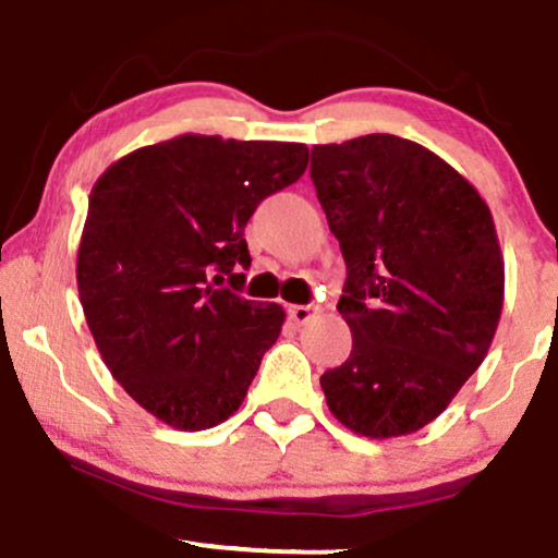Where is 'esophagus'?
<instances>
[{
  "mask_svg": "<svg viewBox=\"0 0 558 558\" xmlns=\"http://www.w3.org/2000/svg\"><path fill=\"white\" fill-rule=\"evenodd\" d=\"M318 313V305H290V318L298 326H303Z\"/></svg>",
  "mask_w": 558,
  "mask_h": 558,
  "instance_id": "esophagus-1",
  "label": "esophagus"
}]
</instances>
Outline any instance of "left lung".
I'll list each match as a JSON object with an SVG mask.
<instances>
[{"label":"left lung","instance_id":"obj_1","mask_svg":"<svg viewBox=\"0 0 558 558\" xmlns=\"http://www.w3.org/2000/svg\"><path fill=\"white\" fill-rule=\"evenodd\" d=\"M311 180L344 255L337 311L352 331L350 357L320 389L360 436L415 434L494 342L504 305L494 216L434 150L386 133L313 146Z\"/></svg>","mask_w":558,"mask_h":558}]
</instances>
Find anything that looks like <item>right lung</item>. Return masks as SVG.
I'll use <instances>...</instances> for the list:
<instances>
[{
	"label": "right lung",
	"mask_w": 558,
	"mask_h": 558,
	"mask_svg": "<svg viewBox=\"0 0 558 558\" xmlns=\"http://www.w3.org/2000/svg\"><path fill=\"white\" fill-rule=\"evenodd\" d=\"M303 143L180 135L122 156L88 198L77 292L111 376L180 430L238 412L284 307L240 298L258 203L303 177Z\"/></svg>",
	"instance_id": "1"
}]
</instances>
